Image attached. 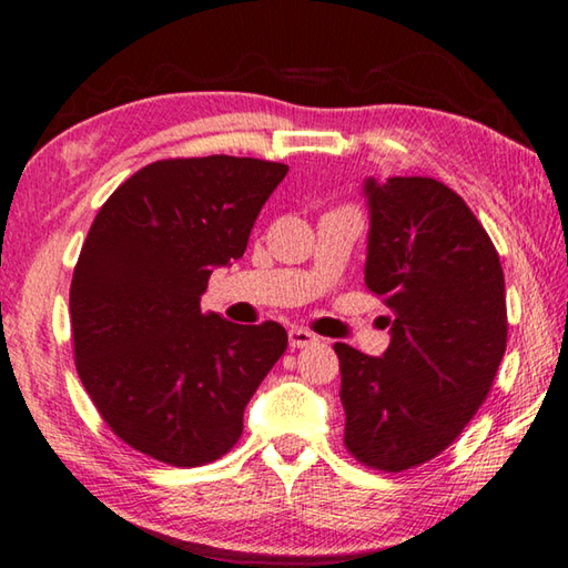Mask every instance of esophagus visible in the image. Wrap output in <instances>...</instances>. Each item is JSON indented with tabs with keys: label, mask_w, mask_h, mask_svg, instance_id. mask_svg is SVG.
I'll use <instances>...</instances> for the list:
<instances>
[{
	"label": "esophagus",
	"mask_w": 568,
	"mask_h": 568,
	"mask_svg": "<svg viewBox=\"0 0 568 568\" xmlns=\"http://www.w3.org/2000/svg\"><path fill=\"white\" fill-rule=\"evenodd\" d=\"M287 341H291V348H305V345L318 341V335L311 333L307 328H291V333H287Z\"/></svg>",
	"instance_id": "obj_1"
}]
</instances>
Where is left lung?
I'll return each mask as SVG.
<instances>
[{"mask_svg":"<svg viewBox=\"0 0 568 568\" xmlns=\"http://www.w3.org/2000/svg\"><path fill=\"white\" fill-rule=\"evenodd\" d=\"M365 287L390 307V345L341 361L345 448L398 474L446 450L474 418L501 365L508 321L491 237L434 178H368Z\"/></svg>","mask_w":568,"mask_h":568,"instance_id":"obj_1","label":"left lung"}]
</instances>
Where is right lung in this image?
Returning <instances> with one entry per match:
<instances>
[{
	"instance_id": "right-lung-1",
	"label": "right lung",
	"mask_w": 568,
	"mask_h": 568,
	"mask_svg": "<svg viewBox=\"0 0 568 568\" xmlns=\"http://www.w3.org/2000/svg\"><path fill=\"white\" fill-rule=\"evenodd\" d=\"M285 175L255 158L158 160L94 217L70 287L74 365L112 434L140 454L203 466L243 434L287 333L203 313L200 295L215 267L243 257Z\"/></svg>"
}]
</instances>
